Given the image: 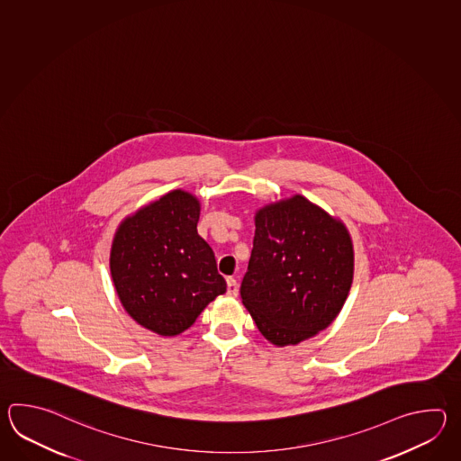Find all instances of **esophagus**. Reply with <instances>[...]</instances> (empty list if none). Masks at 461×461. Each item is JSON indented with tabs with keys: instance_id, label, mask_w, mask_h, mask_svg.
I'll list each match as a JSON object with an SVG mask.
<instances>
[{
	"instance_id": "1",
	"label": "esophagus",
	"mask_w": 461,
	"mask_h": 461,
	"mask_svg": "<svg viewBox=\"0 0 461 461\" xmlns=\"http://www.w3.org/2000/svg\"><path fill=\"white\" fill-rule=\"evenodd\" d=\"M227 282V294H230V296H235L237 292H239V285H237V280L232 278V276H229L226 280Z\"/></svg>"
}]
</instances>
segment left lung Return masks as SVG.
Segmentation results:
<instances>
[{"label": "left lung", "instance_id": "left-lung-1", "mask_svg": "<svg viewBox=\"0 0 461 461\" xmlns=\"http://www.w3.org/2000/svg\"><path fill=\"white\" fill-rule=\"evenodd\" d=\"M254 221L242 303L265 339L294 346L341 312L353 285V239L341 219L302 194L265 204Z\"/></svg>", "mask_w": 461, "mask_h": 461}]
</instances>
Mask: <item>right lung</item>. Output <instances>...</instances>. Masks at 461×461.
Wrapping results in <instances>:
<instances>
[{"label":"right lung","instance_id":"1","mask_svg":"<svg viewBox=\"0 0 461 461\" xmlns=\"http://www.w3.org/2000/svg\"><path fill=\"white\" fill-rule=\"evenodd\" d=\"M201 203L173 189L125 217L110 249V274L122 306L138 324L171 338L191 328L226 280L197 234Z\"/></svg>","mask_w":461,"mask_h":461}]
</instances>
